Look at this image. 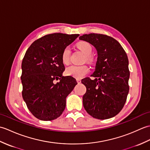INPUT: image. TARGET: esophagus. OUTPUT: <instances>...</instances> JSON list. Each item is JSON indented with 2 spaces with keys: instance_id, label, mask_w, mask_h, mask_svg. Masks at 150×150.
Segmentation results:
<instances>
[{
  "instance_id": "esophagus-1",
  "label": "esophagus",
  "mask_w": 150,
  "mask_h": 150,
  "mask_svg": "<svg viewBox=\"0 0 150 150\" xmlns=\"http://www.w3.org/2000/svg\"><path fill=\"white\" fill-rule=\"evenodd\" d=\"M77 82L78 84H80L81 82V81L80 80V79H77Z\"/></svg>"
}]
</instances>
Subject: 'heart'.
<instances>
[{
	"label": "heart",
	"mask_w": 150,
	"mask_h": 150,
	"mask_svg": "<svg viewBox=\"0 0 150 150\" xmlns=\"http://www.w3.org/2000/svg\"><path fill=\"white\" fill-rule=\"evenodd\" d=\"M77 47L85 55L84 61H86L90 64L93 62L94 59L91 55V53L93 51V47L90 43L86 41H81L77 44ZM70 53H71V51L69 47H66L64 49L62 53V61L63 63L68 64L69 62ZM89 71H90V69L86 65L80 66L71 65L66 68V74L77 79H81L86 75Z\"/></svg>",
	"instance_id": "b5f03b06"
}]
</instances>
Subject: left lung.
Returning <instances> with one entry per match:
<instances>
[{
  "label": "left lung",
  "instance_id": "obj_1",
  "mask_svg": "<svg viewBox=\"0 0 150 150\" xmlns=\"http://www.w3.org/2000/svg\"><path fill=\"white\" fill-rule=\"evenodd\" d=\"M79 39L90 43L97 50L95 69L82 80L86 87L82 101L86 111L97 119H107L119 113L129 92V61L125 51L113 38L105 35L85 34Z\"/></svg>",
  "mask_w": 150,
  "mask_h": 150
}]
</instances>
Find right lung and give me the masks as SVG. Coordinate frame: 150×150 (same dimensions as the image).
Segmentation results:
<instances>
[{
  "label": "right lung",
  "instance_id": "right-lung-1",
  "mask_svg": "<svg viewBox=\"0 0 150 150\" xmlns=\"http://www.w3.org/2000/svg\"><path fill=\"white\" fill-rule=\"evenodd\" d=\"M79 34L55 33L46 35L33 42L22 62V97L28 110L41 120L59 117L66 108V98L77 84L75 79L63 77L64 49ZM59 79L55 84L53 81Z\"/></svg>",
  "mask_w": 150,
  "mask_h": 150
}]
</instances>
